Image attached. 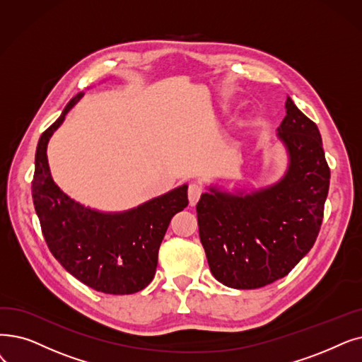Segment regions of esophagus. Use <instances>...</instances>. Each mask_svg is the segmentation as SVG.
<instances>
[{
  "mask_svg": "<svg viewBox=\"0 0 362 362\" xmlns=\"http://www.w3.org/2000/svg\"><path fill=\"white\" fill-rule=\"evenodd\" d=\"M201 194H202V187L199 185H197V183L189 185V189H187V197H189L191 207L197 206V202H198Z\"/></svg>",
  "mask_w": 362,
  "mask_h": 362,
  "instance_id": "esophagus-1",
  "label": "esophagus"
}]
</instances>
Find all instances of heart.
<instances>
[{
  "label": "heart",
  "instance_id": "obj_1",
  "mask_svg": "<svg viewBox=\"0 0 362 362\" xmlns=\"http://www.w3.org/2000/svg\"><path fill=\"white\" fill-rule=\"evenodd\" d=\"M228 109H229V105H220V111L222 112H226Z\"/></svg>",
  "mask_w": 362,
  "mask_h": 362
}]
</instances>
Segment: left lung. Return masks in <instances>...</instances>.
Wrapping results in <instances>:
<instances>
[{
  "mask_svg": "<svg viewBox=\"0 0 362 362\" xmlns=\"http://www.w3.org/2000/svg\"><path fill=\"white\" fill-rule=\"evenodd\" d=\"M287 167L268 186L206 185L197 204L199 240L213 276L232 288H259L286 276L315 243L329 168L315 122L290 96L276 129Z\"/></svg>",
  "mask_w": 362,
  "mask_h": 362,
  "instance_id": "left-lung-1",
  "label": "left lung"
}]
</instances>
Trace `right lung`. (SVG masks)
<instances>
[{
    "label": "right lung",
    "instance_id": "right-lung-1",
    "mask_svg": "<svg viewBox=\"0 0 362 362\" xmlns=\"http://www.w3.org/2000/svg\"><path fill=\"white\" fill-rule=\"evenodd\" d=\"M80 91L47 129L35 153L33 198L52 255L86 286L106 294H133L153 279L158 250L171 217L187 206V183L124 211L84 206L54 182L47 146Z\"/></svg>",
    "mask_w": 362,
    "mask_h": 362
}]
</instances>
